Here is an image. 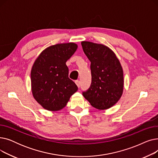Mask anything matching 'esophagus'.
Masks as SVG:
<instances>
[{"instance_id": "1", "label": "esophagus", "mask_w": 158, "mask_h": 158, "mask_svg": "<svg viewBox=\"0 0 158 158\" xmlns=\"http://www.w3.org/2000/svg\"><path fill=\"white\" fill-rule=\"evenodd\" d=\"M75 82H76V84L77 85V86L78 88H79V87L81 86V81H80L77 80V81H75Z\"/></svg>"}]
</instances>
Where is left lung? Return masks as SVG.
<instances>
[{
  "instance_id": "1",
  "label": "left lung",
  "mask_w": 158,
  "mask_h": 158,
  "mask_svg": "<svg viewBox=\"0 0 158 158\" xmlns=\"http://www.w3.org/2000/svg\"><path fill=\"white\" fill-rule=\"evenodd\" d=\"M82 47L91 62L92 82L82 95L95 108H110L120 98L123 89V73L118 58L104 45L82 41Z\"/></svg>"
}]
</instances>
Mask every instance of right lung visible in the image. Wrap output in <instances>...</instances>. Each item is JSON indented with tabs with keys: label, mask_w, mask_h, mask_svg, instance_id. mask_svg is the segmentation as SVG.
Instances as JSON below:
<instances>
[{
	"label": "right lung",
	"mask_w": 158,
	"mask_h": 158,
	"mask_svg": "<svg viewBox=\"0 0 158 158\" xmlns=\"http://www.w3.org/2000/svg\"><path fill=\"white\" fill-rule=\"evenodd\" d=\"M74 43L50 46L37 57L31 69L32 93L44 109L56 111L64 107L78 88L69 77L66 62L76 51Z\"/></svg>",
	"instance_id": "right-lung-1"
}]
</instances>
